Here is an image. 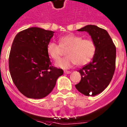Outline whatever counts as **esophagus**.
Instances as JSON below:
<instances>
[{
    "instance_id": "esophagus-1",
    "label": "esophagus",
    "mask_w": 127,
    "mask_h": 127,
    "mask_svg": "<svg viewBox=\"0 0 127 127\" xmlns=\"http://www.w3.org/2000/svg\"><path fill=\"white\" fill-rule=\"evenodd\" d=\"M64 73L65 74H70L71 72L70 71H64Z\"/></svg>"
}]
</instances>
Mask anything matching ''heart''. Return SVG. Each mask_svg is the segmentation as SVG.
Masks as SVG:
<instances>
[{
    "label": "heart",
    "instance_id": "b5f03b06",
    "mask_svg": "<svg viewBox=\"0 0 127 127\" xmlns=\"http://www.w3.org/2000/svg\"><path fill=\"white\" fill-rule=\"evenodd\" d=\"M60 45L51 41L47 44L46 50L48 55L54 60H58L66 50V57L55 63V65L62 69H68L74 65L84 66L92 60L96 53V45L90 39H83L80 35L69 34L59 39Z\"/></svg>",
    "mask_w": 127,
    "mask_h": 127
}]
</instances>
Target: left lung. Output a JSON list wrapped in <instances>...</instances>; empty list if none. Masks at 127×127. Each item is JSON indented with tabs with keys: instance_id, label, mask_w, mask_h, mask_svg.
<instances>
[{
	"instance_id": "left-lung-1",
	"label": "left lung",
	"mask_w": 127,
	"mask_h": 127,
	"mask_svg": "<svg viewBox=\"0 0 127 127\" xmlns=\"http://www.w3.org/2000/svg\"><path fill=\"white\" fill-rule=\"evenodd\" d=\"M87 32L96 45V53L91 63L78 71L81 81L75 85L80 93L95 96L108 86L115 69L116 47L108 32L94 25H87L78 29Z\"/></svg>"
}]
</instances>
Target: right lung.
I'll return each instance as SVG.
<instances>
[{
	"label": "right lung",
	"instance_id": "obj_1",
	"mask_svg": "<svg viewBox=\"0 0 127 127\" xmlns=\"http://www.w3.org/2000/svg\"><path fill=\"white\" fill-rule=\"evenodd\" d=\"M54 31L32 27L19 32L13 41L9 59L14 85L25 96L41 99L53 91L63 71L51 65L46 47Z\"/></svg>",
	"mask_w": 127,
	"mask_h": 127
}]
</instances>
